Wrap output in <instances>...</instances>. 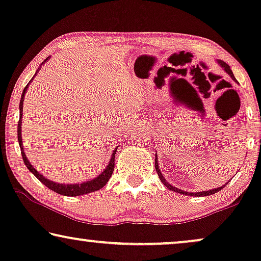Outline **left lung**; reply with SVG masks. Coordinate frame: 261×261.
<instances>
[{"mask_svg": "<svg viewBox=\"0 0 261 261\" xmlns=\"http://www.w3.org/2000/svg\"><path fill=\"white\" fill-rule=\"evenodd\" d=\"M220 65L223 67L224 70H226V72H228L230 74V77L233 78V80L235 81V77H234V74H233V72H231V70H230V67H229V65H228V64H226L224 62H220ZM158 160L155 159V171H156V173H158V176H159V179L162 180V183L165 185V187L167 188V189H170V190H172V191H176V192H179V194H183V195H189V196H209V195H214V194H216V192H219V191H221V189H223L224 187H226V185H223V187H220V188H217V189H213V190H209V191H202V192H187V191H183V190H179V189H177V188H174V187H172V185L171 184H169L167 183V181L165 180V178L163 177V174H162V172H160V169H159V166H158Z\"/></svg>", "mask_w": 261, "mask_h": 261, "instance_id": "8db88e82", "label": "left lung"}]
</instances>
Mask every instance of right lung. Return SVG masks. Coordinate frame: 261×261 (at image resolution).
Segmentation results:
<instances>
[{"label": "right lung", "mask_w": 261, "mask_h": 261, "mask_svg": "<svg viewBox=\"0 0 261 261\" xmlns=\"http://www.w3.org/2000/svg\"><path fill=\"white\" fill-rule=\"evenodd\" d=\"M48 59V58H47ZM46 59V60H47ZM45 60V62H46ZM38 72V71H37ZM37 74V73H35ZM28 88V84L24 87L22 95H21V101H20V119H19V123H17V140H19V145L21 148V155H22V159L24 164H26L27 169L31 171L32 173L34 174L35 177L38 178L39 180L41 181L42 184H45L49 190L57 192V194L64 195V196H81V195H85V194H90V192L97 191L99 189H102L105 185L108 183L109 178L112 177V174L114 172V169H115V154H116V149H114V153L112 155V159H110L109 165L107 166V169L103 171V172L99 174L97 178L95 179L85 181V183L82 184H70V185H65V184H58L55 183V181H51L48 179H46L44 176H41L40 173L38 172L37 170L34 169L33 166L31 165V163L28 162L26 154L23 152V145H22V138H21V120H22V106H23V97L24 94H26Z\"/></svg>", "instance_id": "right-lung-1"}]
</instances>
